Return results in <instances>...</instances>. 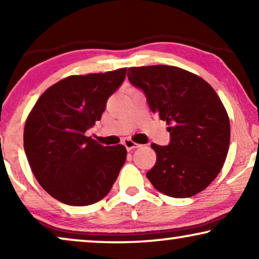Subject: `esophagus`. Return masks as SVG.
<instances>
[{
	"label": "esophagus",
	"mask_w": 259,
	"mask_h": 259,
	"mask_svg": "<svg viewBox=\"0 0 259 259\" xmlns=\"http://www.w3.org/2000/svg\"><path fill=\"white\" fill-rule=\"evenodd\" d=\"M123 145H125V147H126L127 151H132V150H134V148H138V147L140 146L139 144L134 143V141L131 140V139H125V140H123Z\"/></svg>",
	"instance_id": "1"
}]
</instances>
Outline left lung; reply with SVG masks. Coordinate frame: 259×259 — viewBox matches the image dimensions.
Returning <instances> with one entry per match:
<instances>
[{"label": "left lung", "instance_id": "8db88e82", "mask_svg": "<svg viewBox=\"0 0 259 259\" xmlns=\"http://www.w3.org/2000/svg\"><path fill=\"white\" fill-rule=\"evenodd\" d=\"M127 74L146 95L151 111L167 123V146L152 144L157 161L146 177L173 198L206 189L228 155L230 120L215 91L204 79L179 67H131Z\"/></svg>", "mask_w": 259, "mask_h": 259}]
</instances>
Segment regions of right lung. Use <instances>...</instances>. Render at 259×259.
Listing matches in <instances>:
<instances>
[{"mask_svg": "<svg viewBox=\"0 0 259 259\" xmlns=\"http://www.w3.org/2000/svg\"><path fill=\"white\" fill-rule=\"evenodd\" d=\"M127 68L70 75L45 91L24 125V151L38 184L61 203L86 206L106 197L125 164L123 145L86 136L101 119Z\"/></svg>", "mask_w": 259, "mask_h": 259, "instance_id": "obj_1", "label": "right lung"}]
</instances>
